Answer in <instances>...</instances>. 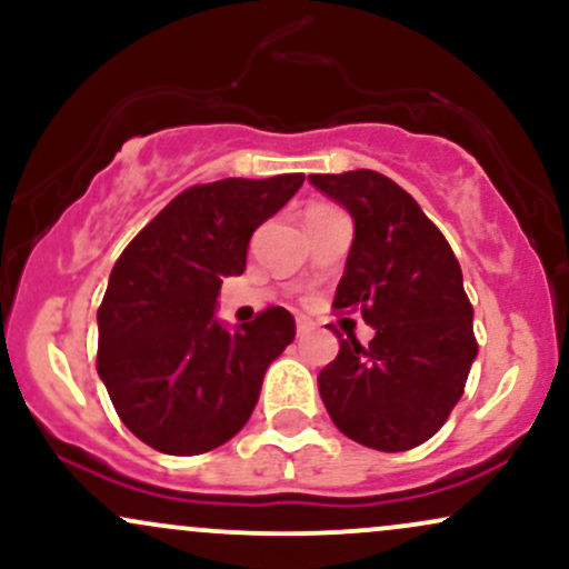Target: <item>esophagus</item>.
Here are the masks:
<instances>
[{"label":"esophagus","instance_id":"esophagus-1","mask_svg":"<svg viewBox=\"0 0 569 569\" xmlns=\"http://www.w3.org/2000/svg\"><path fill=\"white\" fill-rule=\"evenodd\" d=\"M312 329H316V323L307 321V318H297V337H307Z\"/></svg>","mask_w":569,"mask_h":569}]
</instances>
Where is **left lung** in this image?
Returning <instances> with one entry per match:
<instances>
[{
	"mask_svg": "<svg viewBox=\"0 0 569 569\" xmlns=\"http://www.w3.org/2000/svg\"><path fill=\"white\" fill-rule=\"evenodd\" d=\"M352 219L337 310H361L375 337L348 335L318 375L335 426L380 452L420 447L447 422L476 361L473 307L439 227L377 171L312 173Z\"/></svg>",
	"mask_w": 569,
	"mask_h": 569,
	"instance_id": "8db88e82",
	"label": "left lung"
}]
</instances>
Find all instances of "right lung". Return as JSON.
Returning a JSON list of instances; mask_svg holds the SVG:
<instances>
[{
  "label": "right lung",
  "mask_w": 569,
  "mask_h": 569,
  "mask_svg": "<svg viewBox=\"0 0 569 569\" xmlns=\"http://www.w3.org/2000/svg\"><path fill=\"white\" fill-rule=\"evenodd\" d=\"M302 173L189 187L130 240L98 307V377L136 439L166 455L230 441L264 371L293 342L283 307L230 329L221 280L246 270L253 230L302 187Z\"/></svg>",
  "instance_id": "add662e5"
}]
</instances>
